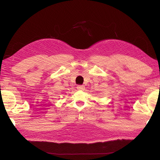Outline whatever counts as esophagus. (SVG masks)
Wrapping results in <instances>:
<instances>
[{"instance_id":"esophagus-1","label":"esophagus","mask_w":160,"mask_h":160,"mask_svg":"<svg viewBox=\"0 0 160 160\" xmlns=\"http://www.w3.org/2000/svg\"><path fill=\"white\" fill-rule=\"evenodd\" d=\"M77 88L78 90H84L85 88L84 85H77Z\"/></svg>"}]
</instances>
